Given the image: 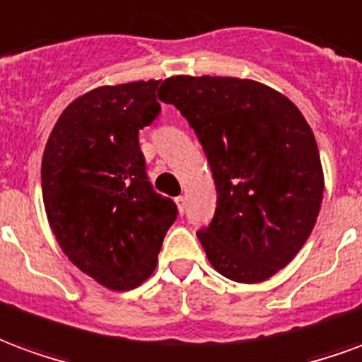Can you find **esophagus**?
Returning <instances> with one entry per match:
<instances>
[{
    "label": "esophagus",
    "mask_w": 362,
    "mask_h": 362,
    "mask_svg": "<svg viewBox=\"0 0 362 362\" xmlns=\"http://www.w3.org/2000/svg\"><path fill=\"white\" fill-rule=\"evenodd\" d=\"M176 205H178V211H180V213L186 211V197H184V196L176 197Z\"/></svg>",
    "instance_id": "esophagus-1"
}]
</instances>
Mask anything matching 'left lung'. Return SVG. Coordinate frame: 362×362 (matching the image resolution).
Wrapping results in <instances>:
<instances>
[{
    "label": "left lung",
    "mask_w": 362,
    "mask_h": 362,
    "mask_svg": "<svg viewBox=\"0 0 362 362\" xmlns=\"http://www.w3.org/2000/svg\"><path fill=\"white\" fill-rule=\"evenodd\" d=\"M158 98L188 119L211 166L217 207L197 230L211 266L238 283L269 279L318 219L324 174L310 126L287 96L250 79L176 75Z\"/></svg>",
    "instance_id": "8db88e82"
}]
</instances>
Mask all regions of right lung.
<instances>
[{"mask_svg":"<svg viewBox=\"0 0 362 362\" xmlns=\"http://www.w3.org/2000/svg\"><path fill=\"white\" fill-rule=\"evenodd\" d=\"M160 81L98 87L62 112L42 157V197L56 240L114 291L149 277L178 209L153 189L139 129L160 114Z\"/></svg>","mask_w":362,"mask_h":362,"instance_id":"right-lung-1","label":"right lung"}]
</instances>
